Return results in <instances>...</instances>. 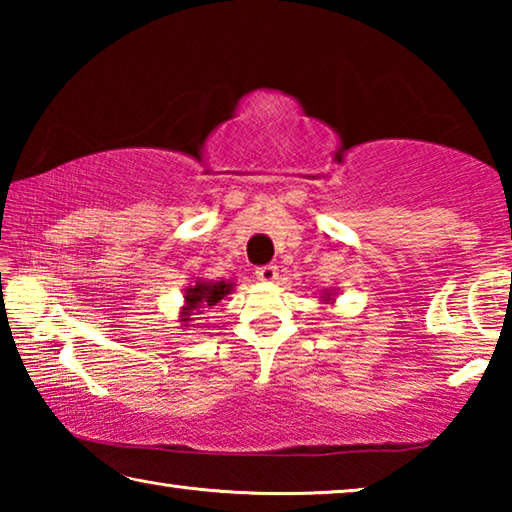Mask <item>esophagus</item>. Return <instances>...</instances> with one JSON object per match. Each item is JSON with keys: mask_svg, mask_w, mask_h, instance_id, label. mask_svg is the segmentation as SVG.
I'll use <instances>...</instances> for the list:
<instances>
[{"mask_svg": "<svg viewBox=\"0 0 512 512\" xmlns=\"http://www.w3.org/2000/svg\"><path fill=\"white\" fill-rule=\"evenodd\" d=\"M255 275L259 277L262 282H275L277 280V266L273 264H266V266H259Z\"/></svg>", "mask_w": 512, "mask_h": 512, "instance_id": "34e87169", "label": "esophagus"}]
</instances>
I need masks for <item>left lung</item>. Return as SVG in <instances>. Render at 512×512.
<instances>
[{
    "label": "left lung",
    "instance_id": "8db88e82",
    "mask_svg": "<svg viewBox=\"0 0 512 512\" xmlns=\"http://www.w3.org/2000/svg\"><path fill=\"white\" fill-rule=\"evenodd\" d=\"M323 300H325V302H332V300H334L332 291H325V293H323Z\"/></svg>",
    "mask_w": 512,
    "mask_h": 512
}]
</instances>
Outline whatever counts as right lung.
<instances>
[{
	"label": "right lung",
	"instance_id": "1",
	"mask_svg": "<svg viewBox=\"0 0 512 512\" xmlns=\"http://www.w3.org/2000/svg\"><path fill=\"white\" fill-rule=\"evenodd\" d=\"M235 289L232 282H205V280H196V284L185 289V307L180 311V320H183L185 327L187 323H192V316L203 314V309H212L216 302H221L228 293Z\"/></svg>",
	"mask_w": 512,
	"mask_h": 512
}]
</instances>
